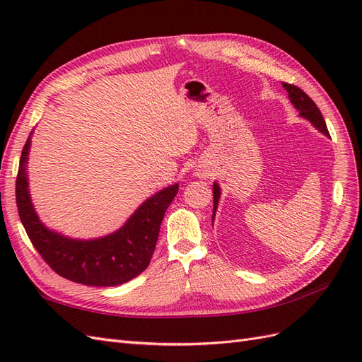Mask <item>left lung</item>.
I'll return each instance as SVG.
<instances>
[{
  "label": "left lung",
  "instance_id": "8db88e82",
  "mask_svg": "<svg viewBox=\"0 0 362 362\" xmlns=\"http://www.w3.org/2000/svg\"><path fill=\"white\" fill-rule=\"evenodd\" d=\"M282 86L286 87V90L288 92V98L291 104L294 105L296 110L299 112V116L310 120L313 124V127H315L317 129L323 133L325 136L329 137V131H327L326 122L325 119L319 110V107L315 105V103L311 100V98L306 95L302 89H299L298 86H293V84H287V83H282ZM218 199H221V187H218V184L214 181L213 184V222H214V216H216V210H217V205H218Z\"/></svg>",
  "mask_w": 362,
  "mask_h": 362
}]
</instances>
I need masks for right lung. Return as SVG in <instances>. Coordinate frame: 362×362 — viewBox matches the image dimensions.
I'll return each instance as SVG.
<instances>
[{
    "mask_svg": "<svg viewBox=\"0 0 362 362\" xmlns=\"http://www.w3.org/2000/svg\"><path fill=\"white\" fill-rule=\"evenodd\" d=\"M30 133L21 154L16 178V205L27 235L57 275L90 287H115L139 276L156 250L161 221L178 193V184L152 194L117 231L90 240L64 237L48 229L33 206L27 163Z\"/></svg>",
    "mask_w": 362,
    "mask_h": 362,
    "instance_id": "obj_1",
    "label": "right lung"
}]
</instances>
